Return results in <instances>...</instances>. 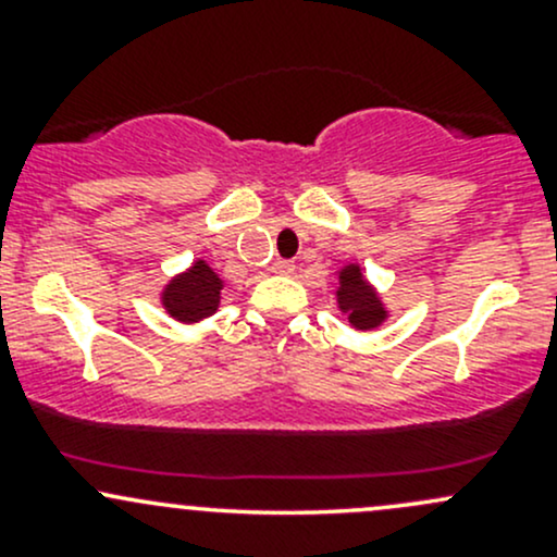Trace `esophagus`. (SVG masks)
<instances>
[{
  "label": "esophagus",
  "mask_w": 557,
  "mask_h": 557,
  "mask_svg": "<svg viewBox=\"0 0 557 557\" xmlns=\"http://www.w3.org/2000/svg\"><path fill=\"white\" fill-rule=\"evenodd\" d=\"M272 272L274 274H285V277H287V274L296 272V264H293V261H274Z\"/></svg>",
  "instance_id": "esophagus-1"
}]
</instances>
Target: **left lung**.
Returning a JSON list of instances; mask_svg holds the SVG:
<instances>
[{"label": "left lung", "instance_id": "1", "mask_svg": "<svg viewBox=\"0 0 557 557\" xmlns=\"http://www.w3.org/2000/svg\"><path fill=\"white\" fill-rule=\"evenodd\" d=\"M335 298L337 309L343 311L354 330H376L389 317L387 306L382 304V296L376 293V287L367 280L361 264H345L343 270H337Z\"/></svg>", "mask_w": 557, "mask_h": 557}]
</instances>
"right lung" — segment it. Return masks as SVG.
<instances>
[{
    "instance_id": "right-lung-1",
    "label": "right lung",
    "mask_w": 557,
    "mask_h": 557,
    "mask_svg": "<svg viewBox=\"0 0 557 557\" xmlns=\"http://www.w3.org/2000/svg\"><path fill=\"white\" fill-rule=\"evenodd\" d=\"M225 290V280L203 259H196L188 270L175 274L159 293V304L181 324H196L216 314Z\"/></svg>"
}]
</instances>
